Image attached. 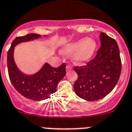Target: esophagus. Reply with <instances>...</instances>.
I'll use <instances>...</instances> for the list:
<instances>
[{
  "instance_id": "obj_1",
  "label": "esophagus",
  "mask_w": 132,
  "mask_h": 132,
  "mask_svg": "<svg viewBox=\"0 0 132 132\" xmlns=\"http://www.w3.org/2000/svg\"><path fill=\"white\" fill-rule=\"evenodd\" d=\"M72 67L70 65L68 64L67 66H66V70H67V71H69V70H72Z\"/></svg>"
}]
</instances>
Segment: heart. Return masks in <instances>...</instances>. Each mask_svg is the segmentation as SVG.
I'll return each instance as SVG.
<instances>
[{
  "label": "heart",
  "instance_id": "1",
  "mask_svg": "<svg viewBox=\"0 0 132 132\" xmlns=\"http://www.w3.org/2000/svg\"><path fill=\"white\" fill-rule=\"evenodd\" d=\"M96 47V42L93 39L81 38L66 45L63 48L62 52L70 54L76 52L74 55V61L81 63L88 61L92 57Z\"/></svg>",
  "mask_w": 132,
  "mask_h": 132
}]
</instances>
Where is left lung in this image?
Wrapping results in <instances>:
<instances>
[{
  "label": "left lung",
  "instance_id": "8db88e82",
  "mask_svg": "<svg viewBox=\"0 0 132 132\" xmlns=\"http://www.w3.org/2000/svg\"><path fill=\"white\" fill-rule=\"evenodd\" d=\"M101 47L86 65L75 66L78 79L74 90L80 98L96 101L110 94L118 82L121 62L116 41L104 32L100 35Z\"/></svg>",
  "mask_w": 132,
  "mask_h": 132
}]
</instances>
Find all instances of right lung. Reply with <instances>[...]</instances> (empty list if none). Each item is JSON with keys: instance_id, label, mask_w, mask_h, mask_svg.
Listing matches in <instances>:
<instances>
[{"instance_id": "add662e5", "label": "right lung", "mask_w": 132, "mask_h": 132, "mask_svg": "<svg viewBox=\"0 0 132 132\" xmlns=\"http://www.w3.org/2000/svg\"><path fill=\"white\" fill-rule=\"evenodd\" d=\"M40 34H28L18 36L12 42L7 54V66L9 78L16 90L25 98L34 101H41L50 98L57 90L60 80L66 74V65L63 63L58 68H54L46 63L44 66L34 75L22 73L16 65L13 58L16 45L22 42L38 38Z\"/></svg>"}]
</instances>
